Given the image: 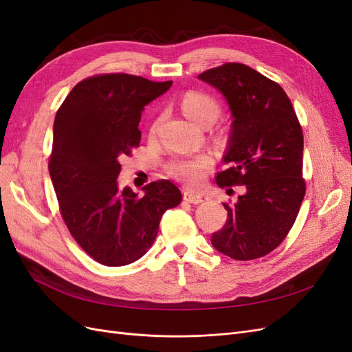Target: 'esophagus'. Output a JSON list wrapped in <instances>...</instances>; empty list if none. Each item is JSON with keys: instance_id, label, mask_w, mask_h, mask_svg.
I'll return each instance as SVG.
<instances>
[{"instance_id": "obj_1", "label": "esophagus", "mask_w": 352, "mask_h": 352, "mask_svg": "<svg viewBox=\"0 0 352 352\" xmlns=\"http://www.w3.org/2000/svg\"><path fill=\"white\" fill-rule=\"evenodd\" d=\"M184 199L190 202V204H201V202L208 199V195H206L204 192H197V190H192V189H185Z\"/></svg>"}]
</instances>
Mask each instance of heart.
<instances>
[{
	"label": "heart",
	"mask_w": 352,
	"mask_h": 352,
	"mask_svg": "<svg viewBox=\"0 0 352 352\" xmlns=\"http://www.w3.org/2000/svg\"><path fill=\"white\" fill-rule=\"evenodd\" d=\"M182 110L190 120L207 126L212 124L220 113L219 102L211 95L199 91H189L182 98ZM157 124L153 126V132H155ZM212 164V158L207 154H199L192 157L176 158L170 163V172L177 179L184 180L189 185H195L204 177Z\"/></svg>",
	"instance_id": "1"
}]
</instances>
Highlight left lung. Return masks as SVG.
<instances>
[{
	"label": "left lung",
	"mask_w": 352,
	"mask_h": 352,
	"mask_svg": "<svg viewBox=\"0 0 352 352\" xmlns=\"http://www.w3.org/2000/svg\"><path fill=\"white\" fill-rule=\"evenodd\" d=\"M198 78L221 92L233 117L228 168L216 182L229 195L243 185L235 204H223L226 225L211 243L235 260L264 257L289 233L305 195L301 124L280 85L250 66L226 63Z\"/></svg>",
	"instance_id": "left-lung-1"
}]
</instances>
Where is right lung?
Masks as SVG:
<instances>
[{"mask_svg":"<svg viewBox=\"0 0 352 352\" xmlns=\"http://www.w3.org/2000/svg\"><path fill=\"white\" fill-rule=\"evenodd\" d=\"M172 83L97 74L79 82L56 114L48 170L60 212L79 247L104 265L140 260L151 248L164 211L182 201L179 188L166 179L148 184L144 197L117 186L120 160L140 146L144 107Z\"/></svg>","mask_w":352,"mask_h":352,"instance_id":"1","label":"right lung"}]
</instances>
